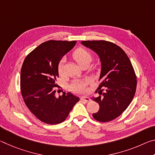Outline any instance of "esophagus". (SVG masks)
Here are the masks:
<instances>
[{
	"instance_id": "esophagus-1",
	"label": "esophagus",
	"mask_w": 155,
	"mask_h": 155,
	"mask_svg": "<svg viewBox=\"0 0 155 155\" xmlns=\"http://www.w3.org/2000/svg\"><path fill=\"white\" fill-rule=\"evenodd\" d=\"M81 101H85L86 103H87V102H90V99L88 98V97H86V96H83L82 98H81Z\"/></svg>"
}]
</instances>
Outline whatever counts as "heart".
Wrapping results in <instances>:
<instances>
[{
  "label": "heart",
  "instance_id": "obj_1",
  "mask_svg": "<svg viewBox=\"0 0 155 155\" xmlns=\"http://www.w3.org/2000/svg\"><path fill=\"white\" fill-rule=\"evenodd\" d=\"M72 57L74 59L77 61L81 66L84 65H89L92 60V54L89 51L83 47H79L77 48L72 53ZM65 59L64 57L59 60L57 65V70L60 74L63 73V68H64V64ZM87 81H74L70 84L69 89L73 92L75 93H83L86 90V85H87Z\"/></svg>",
  "mask_w": 155,
  "mask_h": 155
}]
</instances>
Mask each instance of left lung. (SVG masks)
Segmentation results:
<instances>
[{
  "label": "left lung",
  "instance_id": "obj_1",
  "mask_svg": "<svg viewBox=\"0 0 155 155\" xmlns=\"http://www.w3.org/2000/svg\"><path fill=\"white\" fill-rule=\"evenodd\" d=\"M81 44L95 51L101 61V83L96 90L99 96L93 99L100 109L92 115L98 122L111 121L127 109L135 96L137 77L134 68L125 52L111 41L89 40Z\"/></svg>",
  "mask_w": 155,
  "mask_h": 155
}]
</instances>
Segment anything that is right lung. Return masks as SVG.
I'll return each mask as SVG.
<instances>
[{"label":"right lung","instance_id":"1","mask_svg":"<svg viewBox=\"0 0 155 155\" xmlns=\"http://www.w3.org/2000/svg\"><path fill=\"white\" fill-rule=\"evenodd\" d=\"M76 41L49 40L41 44L26 57L20 73V90L25 104L40 121L60 124L67 118L79 98L63 92L56 96L57 65ZM59 91H57L58 92Z\"/></svg>","mask_w":155,"mask_h":155}]
</instances>
